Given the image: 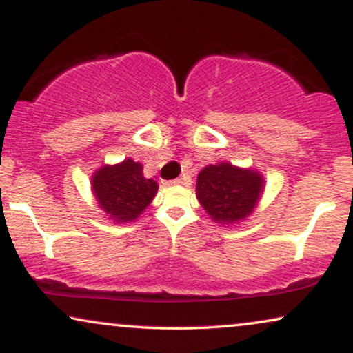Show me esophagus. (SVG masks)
Wrapping results in <instances>:
<instances>
[{
	"label": "esophagus",
	"instance_id": "1",
	"mask_svg": "<svg viewBox=\"0 0 353 353\" xmlns=\"http://www.w3.org/2000/svg\"><path fill=\"white\" fill-rule=\"evenodd\" d=\"M187 182V177H181V179H174V181H166L164 182V185H179V184H185Z\"/></svg>",
	"mask_w": 353,
	"mask_h": 353
}]
</instances>
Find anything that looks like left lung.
I'll use <instances>...</instances> for the list:
<instances>
[{
  "label": "left lung",
  "mask_w": 353,
  "mask_h": 353,
  "mask_svg": "<svg viewBox=\"0 0 353 353\" xmlns=\"http://www.w3.org/2000/svg\"><path fill=\"white\" fill-rule=\"evenodd\" d=\"M263 187L265 179L258 171L231 163L210 164L196 177V199L216 223L236 224L253 213Z\"/></svg>",
  "instance_id": "1"
}]
</instances>
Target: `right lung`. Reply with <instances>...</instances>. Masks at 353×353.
Segmentation results:
<instances>
[{
    "mask_svg": "<svg viewBox=\"0 0 353 353\" xmlns=\"http://www.w3.org/2000/svg\"><path fill=\"white\" fill-rule=\"evenodd\" d=\"M92 190L98 206L114 223H129L137 219L152 203L158 184L143 177L142 164L128 158L114 166H103L95 171Z\"/></svg>",
    "mask_w": 353,
    "mask_h": 353,
    "instance_id": "right-lung-1",
    "label": "right lung"
}]
</instances>
